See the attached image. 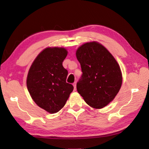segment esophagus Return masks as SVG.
Instances as JSON below:
<instances>
[{"instance_id": "34e87169", "label": "esophagus", "mask_w": 149, "mask_h": 149, "mask_svg": "<svg viewBox=\"0 0 149 149\" xmlns=\"http://www.w3.org/2000/svg\"><path fill=\"white\" fill-rule=\"evenodd\" d=\"M73 85H74V91H76V82H74V84H73Z\"/></svg>"}]
</instances>
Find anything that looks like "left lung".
I'll list each match as a JSON object with an SVG mask.
<instances>
[{
  "instance_id": "left-lung-1",
  "label": "left lung",
  "mask_w": 149,
  "mask_h": 149,
  "mask_svg": "<svg viewBox=\"0 0 149 149\" xmlns=\"http://www.w3.org/2000/svg\"><path fill=\"white\" fill-rule=\"evenodd\" d=\"M82 75L77 90L88 105L102 108L113 100L122 84L119 64L110 52L98 42L82 45L76 51Z\"/></svg>"
}]
</instances>
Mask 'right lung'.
<instances>
[{
    "label": "right lung",
    "instance_id": "1",
    "mask_svg": "<svg viewBox=\"0 0 149 149\" xmlns=\"http://www.w3.org/2000/svg\"><path fill=\"white\" fill-rule=\"evenodd\" d=\"M67 54L64 48H46L35 59L27 74V87L32 99L50 114L64 107L74 90L66 83L68 72L62 65Z\"/></svg>",
    "mask_w": 149,
    "mask_h": 149
}]
</instances>
